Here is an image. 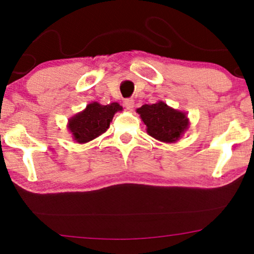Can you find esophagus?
Here are the masks:
<instances>
[{
	"instance_id": "1",
	"label": "esophagus",
	"mask_w": 254,
	"mask_h": 254,
	"mask_svg": "<svg viewBox=\"0 0 254 254\" xmlns=\"http://www.w3.org/2000/svg\"><path fill=\"white\" fill-rule=\"evenodd\" d=\"M124 104H125V106H126L127 110H133V107H134V100L131 99V98L125 99Z\"/></svg>"
}]
</instances>
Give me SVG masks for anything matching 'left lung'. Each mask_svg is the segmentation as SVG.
I'll use <instances>...</instances> for the list:
<instances>
[{
  "instance_id": "8db88e82",
  "label": "left lung",
  "mask_w": 254,
  "mask_h": 254,
  "mask_svg": "<svg viewBox=\"0 0 254 254\" xmlns=\"http://www.w3.org/2000/svg\"><path fill=\"white\" fill-rule=\"evenodd\" d=\"M150 136L162 142H176L189 126L186 114L173 110L165 103L145 104L137 109Z\"/></svg>"
}]
</instances>
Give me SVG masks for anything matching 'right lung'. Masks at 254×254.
<instances>
[{
	"instance_id": "right-lung-1",
	"label": "right lung",
	"mask_w": 254,
	"mask_h": 254,
	"mask_svg": "<svg viewBox=\"0 0 254 254\" xmlns=\"http://www.w3.org/2000/svg\"><path fill=\"white\" fill-rule=\"evenodd\" d=\"M118 103L100 105L98 103L89 104L83 112L76 114L69 120V129L78 143H85L99 136L107 130L114 113L121 111Z\"/></svg>"
}]
</instances>
